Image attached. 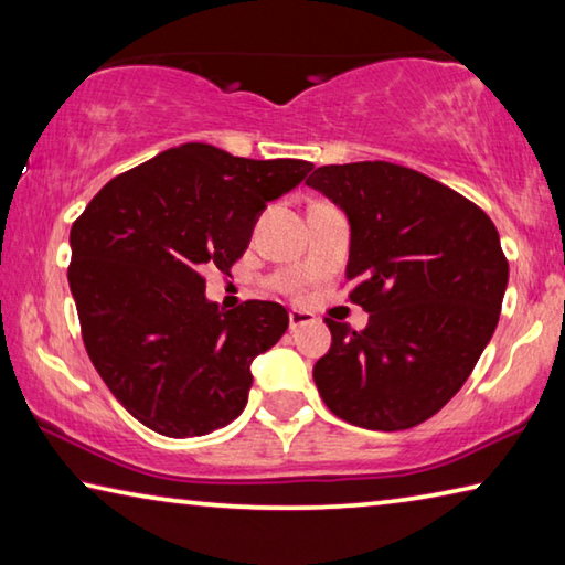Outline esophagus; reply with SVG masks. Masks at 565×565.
Masks as SVG:
<instances>
[{"instance_id": "1", "label": "esophagus", "mask_w": 565, "mask_h": 565, "mask_svg": "<svg viewBox=\"0 0 565 565\" xmlns=\"http://www.w3.org/2000/svg\"><path fill=\"white\" fill-rule=\"evenodd\" d=\"M313 321V313L311 311H303V309H291L289 311V327L291 329H299L303 323H311Z\"/></svg>"}]
</instances>
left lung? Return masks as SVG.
Masks as SVG:
<instances>
[{
    "label": "left lung",
    "mask_w": 565,
    "mask_h": 565,
    "mask_svg": "<svg viewBox=\"0 0 565 565\" xmlns=\"http://www.w3.org/2000/svg\"><path fill=\"white\" fill-rule=\"evenodd\" d=\"M351 224L349 299L363 331L323 319L331 349L313 381L331 414L404 431L441 411L499 323L509 262L483 209L391 161L319 167L306 179Z\"/></svg>",
    "instance_id": "left-lung-1"
}]
</instances>
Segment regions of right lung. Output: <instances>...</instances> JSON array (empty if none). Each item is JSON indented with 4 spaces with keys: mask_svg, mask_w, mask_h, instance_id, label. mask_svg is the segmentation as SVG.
Segmentation results:
<instances>
[{
    "mask_svg": "<svg viewBox=\"0 0 565 565\" xmlns=\"http://www.w3.org/2000/svg\"><path fill=\"white\" fill-rule=\"evenodd\" d=\"M311 161L181 145L114 177L72 224L70 289L94 369L129 414L171 438L242 414L252 361L289 327L274 301L222 311L202 271L228 274L266 204Z\"/></svg>",
    "mask_w": 565,
    "mask_h": 565,
    "instance_id": "right-lung-1",
    "label": "right lung"
}]
</instances>
